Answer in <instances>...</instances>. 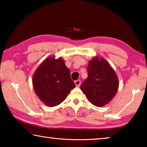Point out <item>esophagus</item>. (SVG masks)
<instances>
[{
  "instance_id": "34e87169",
  "label": "esophagus",
  "mask_w": 147,
  "mask_h": 147,
  "mask_svg": "<svg viewBox=\"0 0 147 147\" xmlns=\"http://www.w3.org/2000/svg\"><path fill=\"white\" fill-rule=\"evenodd\" d=\"M74 84H75L76 86H77V87H79L80 86L81 81L80 80H76L75 82H74Z\"/></svg>"
}]
</instances>
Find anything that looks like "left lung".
Returning a JSON list of instances; mask_svg holds the SVG:
<instances>
[{
  "instance_id": "8db88e82",
  "label": "left lung",
  "mask_w": 147,
  "mask_h": 147,
  "mask_svg": "<svg viewBox=\"0 0 147 147\" xmlns=\"http://www.w3.org/2000/svg\"><path fill=\"white\" fill-rule=\"evenodd\" d=\"M88 78L80 86L88 100L97 107L108 104L119 89L117 75L105 59L94 56L89 61Z\"/></svg>"
}]
</instances>
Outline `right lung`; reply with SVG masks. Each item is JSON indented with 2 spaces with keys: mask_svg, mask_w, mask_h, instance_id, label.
I'll return each instance as SVG.
<instances>
[{
  "mask_svg": "<svg viewBox=\"0 0 147 147\" xmlns=\"http://www.w3.org/2000/svg\"><path fill=\"white\" fill-rule=\"evenodd\" d=\"M35 93L49 107L59 105L75 88L71 72L61 57L47 58L36 69L32 77Z\"/></svg>",
  "mask_w": 147,
  "mask_h": 147,
  "instance_id": "1",
  "label": "right lung"
}]
</instances>
